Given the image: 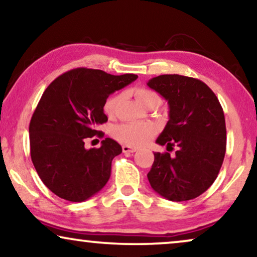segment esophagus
Returning a JSON list of instances; mask_svg holds the SVG:
<instances>
[{
	"label": "esophagus",
	"mask_w": 257,
	"mask_h": 257,
	"mask_svg": "<svg viewBox=\"0 0 257 257\" xmlns=\"http://www.w3.org/2000/svg\"><path fill=\"white\" fill-rule=\"evenodd\" d=\"M136 149L135 147H131V146H127V145H124L122 146V152L124 153H133V152H136Z\"/></svg>",
	"instance_id": "esophagus-1"
}]
</instances>
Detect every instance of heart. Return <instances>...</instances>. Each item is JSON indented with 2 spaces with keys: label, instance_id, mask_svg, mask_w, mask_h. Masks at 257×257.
<instances>
[{
  "label": "heart",
  "instance_id": "b5f03b06",
  "mask_svg": "<svg viewBox=\"0 0 257 257\" xmlns=\"http://www.w3.org/2000/svg\"><path fill=\"white\" fill-rule=\"evenodd\" d=\"M135 96L137 100L139 101L143 106L146 108L158 107L161 104V98L156 91L145 89V87H139L135 90ZM121 99L120 94H113L105 101L104 111L108 115L115 113L119 101ZM156 135V127L151 122H125L114 126L112 128V136L114 137L118 142L130 146H143L150 142Z\"/></svg>",
  "mask_w": 257,
  "mask_h": 257
}]
</instances>
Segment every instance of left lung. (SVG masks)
Returning <instances> with one entry per match:
<instances>
[{"label": "left lung", "mask_w": 257, "mask_h": 257, "mask_svg": "<svg viewBox=\"0 0 257 257\" xmlns=\"http://www.w3.org/2000/svg\"><path fill=\"white\" fill-rule=\"evenodd\" d=\"M167 100L170 120L157 144L178 147L175 156L154 153L147 174L158 194L171 201L195 199L219 174L226 153V121L215 93L201 80L161 75L147 82Z\"/></svg>", "instance_id": "left-lung-1"}]
</instances>
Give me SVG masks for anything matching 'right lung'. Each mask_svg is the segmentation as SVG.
I'll return each instance as SVG.
<instances>
[{
  "instance_id": "1",
  "label": "right lung",
  "mask_w": 257,
  "mask_h": 257,
  "mask_svg": "<svg viewBox=\"0 0 257 257\" xmlns=\"http://www.w3.org/2000/svg\"><path fill=\"white\" fill-rule=\"evenodd\" d=\"M137 78L133 73L113 76L78 68L45 89L30 120V154L41 180L59 198L82 202L106 185L121 146L105 138L99 149L86 150L84 142L104 136L97 126L107 121V97Z\"/></svg>"
}]
</instances>
